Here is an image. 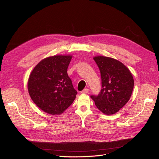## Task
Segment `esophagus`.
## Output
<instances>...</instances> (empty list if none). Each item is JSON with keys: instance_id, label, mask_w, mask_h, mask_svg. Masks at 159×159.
Returning <instances> with one entry per match:
<instances>
[{"instance_id": "1", "label": "esophagus", "mask_w": 159, "mask_h": 159, "mask_svg": "<svg viewBox=\"0 0 159 159\" xmlns=\"http://www.w3.org/2000/svg\"><path fill=\"white\" fill-rule=\"evenodd\" d=\"M88 91H89V89H88V88H85V89H84V90H82L81 91V93H83V94H85V93H88Z\"/></svg>"}]
</instances>
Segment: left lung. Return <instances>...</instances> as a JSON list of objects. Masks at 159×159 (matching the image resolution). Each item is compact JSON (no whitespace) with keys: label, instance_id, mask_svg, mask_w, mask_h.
<instances>
[{"label":"left lung","instance_id":"left-lung-1","mask_svg":"<svg viewBox=\"0 0 159 159\" xmlns=\"http://www.w3.org/2000/svg\"><path fill=\"white\" fill-rule=\"evenodd\" d=\"M93 60L99 67L102 89L98 96L91 95L96 107L105 115L116 113L131 98L134 87L131 72L121 61L98 56Z\"/></svg>","mask_w":159,"mask_h":159}]
</instances>
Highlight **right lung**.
I'll list each match as a JSON object with an SVG mask.
<instances>
[{
    "instance_id": "right-lung-1",
    "label": "right lung",
    "mask_w": 159,
    "mask_h": 159,
    "mask_svg": "<svg viewBox=\"0 0 159 159\" xmlns=\"http://www.w3.org/2000/svg\"><path fill=\"white\" fill-rule=\"evenodd\" d=\"M71 57L70 55L46 57L30 74L28 93L43 111L51 115L61 114L75 99L77 91L67 73Z\"/></svg>"
}]
</instances>
